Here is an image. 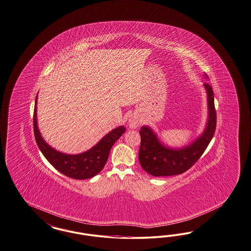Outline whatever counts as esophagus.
I'll list each match as a JSON object with an SVG mask.
<instances>
[{
	"instance_id": "1",
	"label": "esophagus",
	"mask_w": 251,
	"mask_h": 251,
	"mask_svg": "<svg viewBox=\"0 0 251 251\" xmlns=\"http://www.w3.org/2000/svg\"><path fill=\"white\" fill-rule=\"evenodd\" d=\"M140 125V121L136 117H130L129 120V126L130 129H136Z\"/></svg>"
}]
</instances>
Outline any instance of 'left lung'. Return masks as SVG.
I'll use <instances>...</instances> for the list:
<instances>
[{"label":"left lung","instance_id":"obj_1","mask_svg":"<svg viewBox=\"0 0 251 251\" xmlns=\"http://www.w3.org/2000/svg\"><path fill=\"white\" fill-rule=\"evenodd\" d=\"M204 87L207 92L208 110L206 128L202 134L189 145L179 148L166 147L150 127L143 126L141 128L139 161L147 173L156 177L182 174L202 156L216 129L214 94L208 83H204Z\"/></svg>","mask_w":251,"mask_h":251}]
</instances>
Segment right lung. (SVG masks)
Listing matches in <instances>:
<instances>
[{
    "label": "right lung",
    "instance_id": "add662e5",
    "mask_svg": "<svg viewBox=\"0 0 251 251\" xmlns=\"http://www.w3.org/2000/svg\"><path fill=\"white\" fill-rule=\"evenodd\" d=\"M37 100L38 95L35 99L33 115L35 139L41 152L50 164L59 173L76 180L89 179L100 173L107 161L113 145L125 132V127L120 126L111 130L95 147L83 153L77 155L65 154L50 147L43 138L37 122Z\"/></svg>",
    "mask_w": 251,
    "mask_h": 251
}]
</instances>
